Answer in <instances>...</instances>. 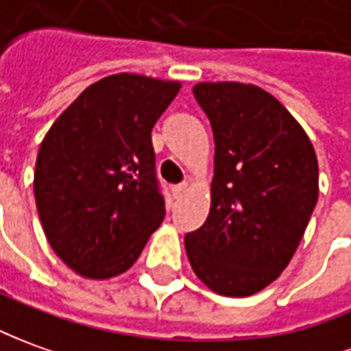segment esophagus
I'll use <instances>...</instances> for the list:
<instances>
[{
	"label": "esophagus",
	"mask_w": 351,
	"mask_h": 351,
	"mask_svg": "<svg viewBox=\"0 0 351 351\" xmlns=\"http://www.w3.org/2000/svg\"><path fill=\"white\" fill-rule=\"evenodd\" d=\"M185 191H187V183H180V185H173V187H171V195H173L176 199H180Z\"/></svg>",
	"instance_id": "34e87169"
}]
</instances>
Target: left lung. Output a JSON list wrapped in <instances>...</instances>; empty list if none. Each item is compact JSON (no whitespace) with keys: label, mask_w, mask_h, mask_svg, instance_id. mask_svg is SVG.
Instances as JSON below:
<instances>
[{"label":"left lung","mask_w":351,"mask_h":351,"mask_svg":"<svg viewBox=\"0 0 351 351\" xmlns=\"http://www.w3.org/2000/svg\"><path fill=\"white\" fill-rule=\"evenodd\" d=\"M214 132L212 204L185 235L200 281L223 296H250L289 265L317 204V156L302 125L252 84L193 88Z\"/></svg>","instance_id":"obj_1"}]
</instances>
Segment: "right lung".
<instances>
[{"instance_id":"right-lung-1","label":"right lung","mask_w":351,"mask_h":351,"mask_svg":"<svg viewBox=\"0 0 351 351\" xmlns=\"http://www.w3.org/2000/svg\"><path fill=\"white\" fill-rule=\"evenodd\" d=\"M180 82L114 74L55 120L36 160L34 195L51 248L88 279L128 271L166 206L151 132Z\"/></svg>"}]
</instances>
